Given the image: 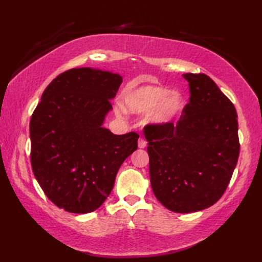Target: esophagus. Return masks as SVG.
<instances>
[{"mask_svg":"<svg viewBox=\"0 0 262 262\" xmlns=\"http://www.w3.org/2000/svg\"><path fill=\"white\" fill-rule=\"evenodd\" d=\"M138 147L140 148H145L146 147V142L143 140V138H140V140H138Z\"/></svg>","mask_w":262,"mask_h":262,"instance_id":"1","label":"esophagus"}]
</instances>
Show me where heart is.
<instances>
[{
    "instance_id": "1",
    "label": "heart",
    "mask_w": 262,
    "mask_h": 262,
    "mask_svg": "<svg viewBox=\"0 0 262 262\" xmlns=\"http://www.w3.org/2000/svg\"><path fill=\"white\" fill-rule=\"evenodd\" d=\"M124 104L128 111L135 115L148 114L147 122L155 127H163L174 122L186 107L185 98L179 92L158 85L138 86L127 91ZM117 114L121 115L124 109L117 107Z\"/></svg>"
}]
</instances>
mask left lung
Listing matches in <instances>:
<instances>
[{
	"label": "left lung",
	"mask_w": 262,
	"mask_h": 262,
	"mask_svg": "<svg viewBox=\"0 0 262 262\" xmlns=\"http://www.w3.org/2000/svg\"><path fill=\"white\" fill-rule=\"evenodd\" d=\"M190 98L176 125L149 128L152 190L174 213L210 207L225 192L240 153L234 105L206 74L186 73Z\"/></svg>",
	"instance_id": "8db88e82"
}]
</instances>
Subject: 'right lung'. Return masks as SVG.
<instances>
[{"instance_id": "1", "label": "right lung", "mask_w": 262, "mask_h": 262, "mask_svg": "<svg viewBox=\"0 0 262 262\" xmlns=\"http://www.w3.org/2000/svg\"><path fill=\"white\" fill-rule=\"evenodd\" d=\"M122 77L109 71L72 69L54 79L30 120L31 166L49 200L86 214L108 198L138 134L115 135L102 125Z\"/></svg>"}]
</instances>
